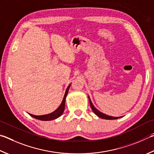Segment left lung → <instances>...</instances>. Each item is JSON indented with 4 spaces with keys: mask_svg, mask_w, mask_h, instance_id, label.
<instances>
[{
    "mask_svg": "<svg viewBox=\"0 0 154 154\" xmlns=\"http://www.w3.org/2000/svg\"><path fill=\"white\" fill-rule=\"evenodd\" d=\"M88 98H89V104H90L91 106V108L92 109V110H93L94 112L96 114V115L100 117V118L103 119H106V120H114V119H118L119 118H121L122 116H119V117H114V116H108V115H106V114H104L101 112L99 111L97 109H96L95 108V106L92 104V102L90 100V97L88 96Z\"/></svg>",
    "mask_w": 154,
    "mask_h": 154,
    "instance_id": "obj_1",
    "label": "left lung"
}]
</instances>
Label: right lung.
<instances>
[{
	"instance_id": "right-lung-1",
	"label": "right lung",
	"mask_w": 154,
	"mask_h": 154,
	"mask_svg": "<svg viewBox=\"0 0 154 154\" xmlns=\"http://www.w3.org/2000/svg\"><path fill=\"white\" fill-rule=\"evenodd\" d=\"M70 85H71V84H69V85L67 87V88H66V89L65 96H64L62 103H61L60 105L59 106V107H58L57 109V110H54V112H52V113H50V114H44V115H40V116L33 115V114H29V113H28V114H29L31 116L33 117L34 119L40 120V121H52V120H54L58 118V117H60L63 114L64 110H65V100H66V96H67Z\"/></svg>"
}]
</instances>
